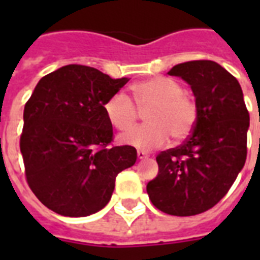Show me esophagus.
Segmentation results:
<instances>
[{
  "label": "esophagus",
  "instance_id": "obj_1",
  "mask_svg": "<svg viewBox=\"0 0 260 260\" xmlns=\"http://www.w3.org/2000/svg\"><path fill=\"white\" fill-rule=\"evenodd\" d=\"M138 158L139 159H146V158H148V155H147L144 151H138Z\"/></svg>",
  "mask_w": 260,
  "mask_h": 260
}]
</instances>
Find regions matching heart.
<instances>
[{
	"mask_svg": "<svg viewBox=\"0 0 260 260\" xmlns=\"http://www.w3.org/2000/svg\"><path fill=\"white\" fill-rule=\"evenodd\" d=\"M132 91L135 101L125 93L117 91L104 104L106 118L118 131H128L135 125L139 117L138 106H151L146 113L148 122L122 135L121 143L150 151L165 146L171 135L181 140L193 131L198 116L197 104L178 81L155 77L135 83Z\"/></svg>",
	"mask_w": 260,
	"mask_h": 260,
	"instance_id": "obj_1",
	"label": "heart"
}]
</instances>
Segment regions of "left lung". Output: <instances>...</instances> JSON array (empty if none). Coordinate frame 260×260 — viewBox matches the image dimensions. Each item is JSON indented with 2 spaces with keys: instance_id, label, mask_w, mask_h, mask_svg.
I'll return each instance as SVG.
<instances>
[{
  "instance_id": "obj_1",
  "label": "left lung",
  "mask_w": 260,
  "mask_h": 260,
  "mask_svg": "<svg viewBox=\"0 0 260 260\" xmlns=\"http://www.w3.org/2000/svg\"><path fill=\"white\" fill-rule=\"evenodd\" d=\"M193 90L198 116L181 146L156 156L159 171L147 183L155 208L173 216H194L213 208L244 166L250 114L234 75L212 60L174 66Z\"/></svg>"
}]
</instances>
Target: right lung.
<instances>
[{
    "mask_svg": "<svg viewBox=\"0 0 260 260\" xmlns=\"http://www.w3.org/2000/svg\"><path fill=\"white\" fill-rule=\"evenodd\" d=\"M129 79L82 64L43 77L24 108L20 138L26 182L43 205L83 217L109 202L118 173L134 166L132 146L110 147L104 104Z\"/></svg>",
    "mask_w": 260,
    "mask_h": 260,
    "instance_id": "1",
    "label": "right lung"
}]
</instances>
